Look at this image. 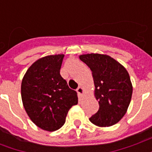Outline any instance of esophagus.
<instances>
[{
    "label": "esophagus",
    "instance_id": "1",
    "mask_svg": "<svg viewBox=\"0 0 152 152\" xmlns=\"http://www.w3.org/2000/svg\"><path fill=\"white\" fill-rule=\"evenodd\" d=\"M76 91L79 93L80 94H84V89H83L81 86H79L77 89H76Z\"/></svg>",
    "mask_w": 152,
    "mask_h": 152
}]
</instances>
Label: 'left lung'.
<instances>
[{
    "label": "left lung",
    "instance_id": "1",
    "mask_svg": "<svg viewBox=\"0 0 152 152\" xmlns=\"http://www.w3.org/2000/svg\"><path fill=\"white\" fill-rule=\"evenodd\" d=\"M79 58L92 71L94 95L99 100V111L89 121L99 127L116 124L127 112L132 98L133 86L127 70L105 54L88 53Z\"/></svg>",
    "mask_w": 152,
    "mask_h": 152
}]
</instances>
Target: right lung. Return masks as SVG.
Listing matches in <instances>:
<instances>
[{
	"label": "right lung",
	"mask_w": 152,
	"mask_h": 152,
	"mask_svg": "<svg viewBox=\"0 0 152 152\" xmlns=\"http://www.w3.org/2000/svg\"><path fill=\"white\" fill-rule=\"evenodd\" d=\"M63 57L49 55L38 59L22 80L25 111L37 126L50 132L62 127L70 108L78 103L77 93L60 75Z\"/></svg>",
	"instance_id": "right-lung-1"
}]
</instances>
